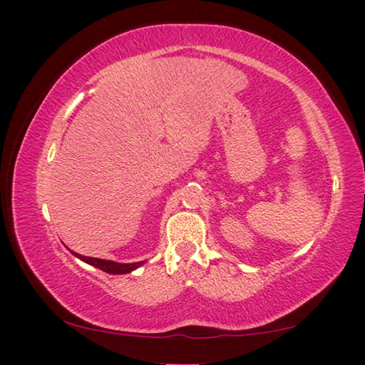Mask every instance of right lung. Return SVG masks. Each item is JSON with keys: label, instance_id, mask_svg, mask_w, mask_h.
<instances>
[{"label": "right lung", "instance_id": "obj_1", "mask_svg": "<svg viewBox=\"0 0 365 365\" xmlns=\"http://www.w3.org/2000/svg\"><path fill=\"white\" fill-rule=\"evenodd\" d=\"M73 256L78 257L80 261H83L90 265H95L96 269H101L103 272H108V274H113V275H122V274H128V272H132L135 269H138L140 265H143L145 261H140V262H132V264H120V262H114V261H108V259H98V257H86L82 255H77V252L71 251Z\"/></svg>", "mask_w": 365, "mask_h": 365}]
</instances>
